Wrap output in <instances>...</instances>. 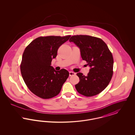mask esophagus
Here are the masks:
<instances>
[{
    "label": "esophagus",
    "mask_w": 135,
    "mask_h": 135,
    "mask_svg": "<svg viewBox=\"0 0 135 135\" xmlns=\"http://www.w3.org/2000/svg\"><path fill=\"white\" fill-rule=\"evenodd\" d=\"M76 74V73L74 72H72V71H70L69 72V76H73V75H75Z\"/></svg>",
    "instance_id": "34e87169"
}]
</instances>
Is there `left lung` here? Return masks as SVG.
<instances>
[{
    "label": "left lung",
    "mask_w": 135,
    "mask_h": 135,
    "mask_svg": "<svg viewBox=\"0 0 135 135\" xmlns=\"http://www.w3.org/2000/svg\"><path fill=\"white\" fill-rule=\"evenodd\" d=\"M80 49L83 60L90 67L86 76L77 73L80 81L75 86L82 95L92 97L102 92L109 84L113 75V58L102 39L89 35H73L69 39Z\"/></svg>",
    "instance_id": "1"
}]
</instances>
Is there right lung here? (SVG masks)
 Wrapping results in <instances>:
<instances>
[{"label": "right lung", "instance_id": "obj_1", "mask_svg": "<svg viewBox=\"0 0 135 135\" xmlns=\"http://www.w3.org/2000/svg\"><path fill=\"white\" fill-rule=\"evenodd\" d=\"M70 36H40L25 48L20 65L21 72L27 86L36 96L47 99L60 93L69 73L65 69L56 71L51 65L59 47Z\"/></svg>", "mask_w": 135, "mask_h": 135}]
</instances>
